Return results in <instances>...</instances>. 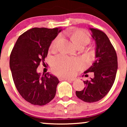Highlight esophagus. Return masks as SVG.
Instances as JSON below:
<instances>
[{"label": "esophagus", "instance_id": "esophagus-1", "mask_svg": "<svg viewBox=\"0 0 127 127\" xmlns=\"http://www.w3.org/2000/svg\"><path fill=\"white\" fill-rule=\"evenodd\" d=\"M60 81L61 80H69V81H74V79H72V78H68L66 77H60L58 78Z\"/></svg>", "mask_w": 127, "mask_h": 127}]
</instances>
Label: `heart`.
I'll return each mask as SVG.
<instances>
[{
	"mask_svg": "<svg viewBox=\"0 0 127 127\" xmlns=\"http://www.w3.org/2000/svg\"><path fill=\"white\" fill-rule=\"evenodd\" d=\"M71 38L77 46H86L90 41V37L86 31L76 30L71 33ZM60 36L52 41L50 46L51 51L57 49ZM83 66L80 59L68 57L64 54H60L55 57L52 60V68L55 73L58 76H72L74 75Z\"/></svg>",
	"mask_w": 127,
	"mask_h": 127,
	"instance_id": "1",
	"label": "heart"
}]
</instances>
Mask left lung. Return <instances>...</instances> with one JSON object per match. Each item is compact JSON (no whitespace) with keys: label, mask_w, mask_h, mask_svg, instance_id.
<instances>
[{"label":"left lung","mask_w":127,"mask_h":127,"mask_svg":"<svg viewBox=\"0 0 127 127\" xmlns=\"http://www.w3.org/2000/svg\"><path fill=\"white\" fill-rule=\"evenodd\" d=\"M90 30L96 42V60L84 73L93 72L94 77L84 81L86 87L82 91H76V94L83 101L93 103L105 97L110 90L116 79L118 63L115 49L106 34L98 29Z\"/></svg>","instance_id":"8db88e82"}]
</instances>
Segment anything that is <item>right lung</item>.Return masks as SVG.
<instances>
[{
  "mask_svg": "<svg viewBox=\"0 0 127 127\" xmlns=\"http://www.w3.org/2000/svg\"><path fill=\"white\" fill-rule=\"evenodd\" d=\"M61 30L29 29L19 36L10 54V67L15 86L22 98L32 105H45L55 97L58 78L48 73L41 76L37 68L41 62L45 64L50 44Z\"/></svg>",
  "mask_w": 127,
  "mask_h": 127,
  "instance_id": "obj_1",
  "label": "right lung"
}]
</instances>
